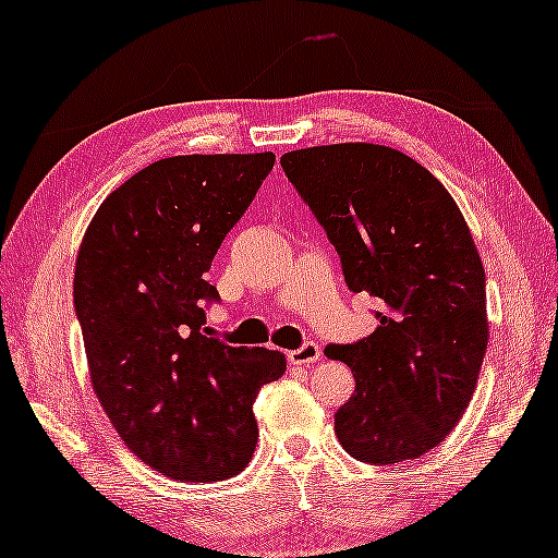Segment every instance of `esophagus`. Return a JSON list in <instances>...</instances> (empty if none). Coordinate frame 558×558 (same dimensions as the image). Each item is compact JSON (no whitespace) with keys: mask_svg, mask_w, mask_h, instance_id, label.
Masks as SVG:
<instances>
[{"mask_svg":"<svg viewBox=\"0 0 558 558\" xmlns=\"http://www.w3.org/2000/svg\"><path fill=\"white\" fill-rule=\"evenodd\" d=\"M288 359L290 363H295V366H310V363H317L322 359V347L317 341H305L300 349L290 351Z\"/></svg>","mask_w":558,"mask_h":558,"instance_id":"obj_1","label":"esophagus"}]
</instances>
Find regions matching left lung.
<instances>
[{"label":"left lung","mask_w":558,"mask_h":558,"mask_svg":"<svg viewBox=\"0 0 558 558\" xmlns=\"http://www.w3.org/2000/svg\"><path fill=\"white\" fill-rule=\"evenodd\" d=\"M280 166L349 290L380 302L376 331L324 349L356 378L333 414L341 447L378 465L417 459L469 408L488 347L485 270L465 219L427 168L388 146H314Z\"/></svg>","instance_id":"obj_1"}]
</instances>
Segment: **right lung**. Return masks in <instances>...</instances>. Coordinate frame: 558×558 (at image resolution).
<instances>
[{"label":"right lung","mask_w":558,"mask_h":558,"mask_svg":"<svg viewBox=\"0 0 558 558\" xmlns=\"http://www.w3.org/2000/svg\"><path fill=\"white\" fill-rule=\"evenodd\" d=\"M272 154L175 156L119 185L89 221L73 300L89 378L119 437L168 478L236 475L256 447L253 400L286 353L209 337L207 272Z\"/></svg>","instance_id":"obj_1"}]
</instances>
